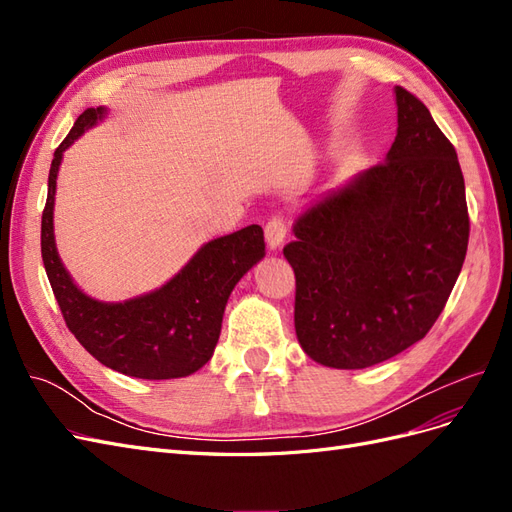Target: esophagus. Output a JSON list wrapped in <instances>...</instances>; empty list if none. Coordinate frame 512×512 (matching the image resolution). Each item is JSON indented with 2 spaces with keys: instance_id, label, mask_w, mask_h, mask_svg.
I'll use <instances>...</instances> for the list:
<instances>
[{
  "instance_id": "34e87169",
  "label": "esophagus",
  "mask_w": 512,
  "mask_h": 512,
  "mask_svg": "<svg viewBox=\"0 0 512 512\" xmlns=\"http://www.w3.org/2000/svg\"><path fill=\"white\" fill-rule=\"evenodd\" d=\"M286 232H288V224L284 218H280V215H275V218H271L267 222L265 239H267V245L271 247V250H280V247L284 245Z\"/></svg>"
}]
</instances>
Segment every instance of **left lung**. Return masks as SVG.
<instances>
[{
	"label": "left lung",
	"mask_w": 512,
	"mask_h": 512,
	"mask_svg": "<svg viewBox=\"0 0 512 512\" xmlns=\"http://www.w3.org/2000/svg\"><path fill=\"white\" fill-rule=\"evenodd\" d=\"M386 160L294 220V329L309 359L363 369L423 339L451 297L470 218L457 151L429 108L395 87Z\"/></svg>",
	"instance_id": "1"
}]
</instances>
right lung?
I'll list each match as a JSON object with an SVG mask.
<instances>
[{
    "label": "right lung",
    "mask_w": 512,
    "mask_h": 512,
    "mask_svg": "<svg viewBox=\"0 0 512 512\" xmlns=\"http://www.w3.org/2000/svg\"><path fill=\"white\" fill-rule=\"evenodd\" d=\"M104 115L102 106L87 108L55 149L40 232L44 269L68 329L102 365L143 380L190 376L213 356L230 292L265 256V235L258 224H252L213 239L173 280L141 297L123 303L87 297L57 254L53 207L64 151Z\"/></svg>",
    "instance_id": "obj_1"
}]
</instances>
